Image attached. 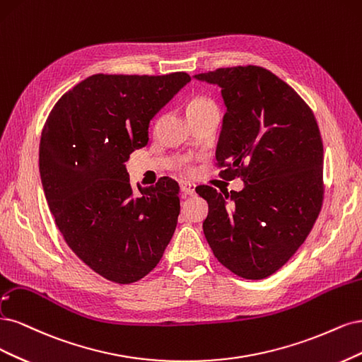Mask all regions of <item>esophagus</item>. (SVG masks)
<instances>
[{
  "label": "esophagus",
  "mask_w": 362,
  "mask_h": 362,
  "mask_svg": "<svg viewBox=\"0 0 362 362\" xmlns=\"http://www.w3.org/2000/svg\"><path fill=\"white\" fill-rule=\"evenodd\" d=\"M180 189L185 195H194L195 194V185L189 183V182H182L180 183Z\"/></svg>",
  "instance_id": "esophagus-1"
}]
</instances>
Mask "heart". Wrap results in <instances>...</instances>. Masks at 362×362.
Returning a JSON list of instances; mask_svg holds the SVG:
<instances>
[{
    "label": "heart",
    "instance_id": "heart-1",
    "mask_svg": "<svg viewBox=\"0 0 362 362\" xmlns=\"http://www.w3.org/2000/svg\"><path fill=\"white\" fill-rule=\"evenodd\" d=\"M215 108H216V105L212 99H209L206 96H195V98L189 99L188 103H186V115H188V119H191V117H194V115H198L204 111L215 110ZM183 171L192 173V168L189 165H183Z\"/></svg>",
    "mask_w": 362,
    "mask_h": 362
}]
</instances>
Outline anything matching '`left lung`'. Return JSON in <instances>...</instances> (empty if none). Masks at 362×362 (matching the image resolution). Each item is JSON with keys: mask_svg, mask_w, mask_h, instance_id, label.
<instances>
[{"mask_svg": "<svg viewBox=\"0 0 362 362\" xmlns=\"http://www.w3.org/2000/svg\"><path fill=\"white\" fill-rule=\"evenodd\" d=\"M197 79L221 87L227 112L216 147L219 176L242 191L197 186L209 204L206 240L238 276L263 279L283 267L323 203V143L298 93L260 66L221 67Z\"/></svg>", "mask_w": 362, "mask_h": 362, "instance_id": "1", "label": "left lung"}]
</instances>
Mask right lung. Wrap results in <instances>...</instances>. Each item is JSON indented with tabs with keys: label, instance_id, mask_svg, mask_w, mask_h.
<instances>
[{
	"label": "right lung",
	"instance_id": "add662e5",
	"mask_svg": "<svg viewBox=\"0 0 362 362\" xmlns=\"http://www.w3.org/2000/svg\"><path fill=\"white\" fill-rule=\"evenodd\" d=\"M189 81L185 72L96 74L64 93L46 119L39 170L49 211L67 247L108 281L144 278L176 230L179 183L160 177L134 197L124 162Z\"/></svg>",
	"mask_w": 362,
	"mask_h": 362
}]
</instances>
